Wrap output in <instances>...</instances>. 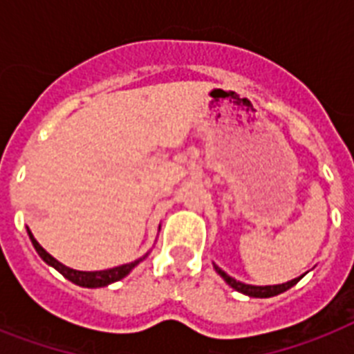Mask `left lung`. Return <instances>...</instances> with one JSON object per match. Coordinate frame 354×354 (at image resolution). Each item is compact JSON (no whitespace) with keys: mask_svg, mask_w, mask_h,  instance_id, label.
<instances>
[{"mask_svg":"<svg viewBox=\"0 0 354 354\" xmlns=\"http://www.w3.org/2000/svg\"><path fill=\"white\" fill-rule=\"evenodd\" d=\"M215 270L221 274V277L224 281H226L227 285L232 286V288H235L236 292H242V294H246V296H252V297H272V296H277V294H281V292L288 290V288H292V286L296 285L297 281L301 279V277H297V279H292L288 281V283H283V285H274V286H253V285H244V283H241V281L233 279V277H230V275L224 272V270H221L218 266L215 264Z\"/></svg>","mask_w":354,"mask_h":354,"instance_id":"1","label":"left lung"}]
</instances>
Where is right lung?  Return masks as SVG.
<instances>
[{
	"label": "right lung",
	"mask_w": 354,
	"mask_h": 354,
	"mask_svg": "<svg viewBox=\"0 0 354 354\" xmlns=\"http://www.w3.org/2000/svg\"><path fill=\"white\" fill-rule=\"evenodd\" d=\"M29 236H30V242H32V246H35V250L38 252V255H40L47 264H51L53 268H57L58 272H60L66 279L71 281V283H75V285H79V286H86V288L106 286L110 285V283H115V281L122 279L124 275L130 274V270H132L133 266H138V264L147 257V255H145L143 259H138V261H133V263L122 264V266H115V268H110V270H101V272H79V270L64 266L62 263H58L57 259L51 257V255H49V253H47L40 244H38V241H36L30 232H29Z\"/></svg>",
	"instance_id": "add662e5"
}]
</instances>
